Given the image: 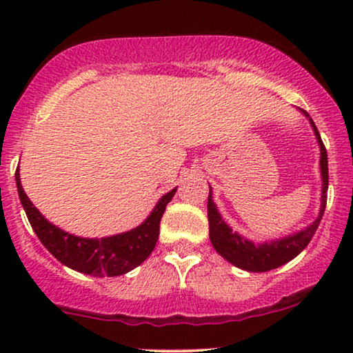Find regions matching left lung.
I'll return each mask as SVG.
<instances>
[{
    "mask_svg": "<svg viewBox=\"0 0 353 353\" xmlns=\"http://www.w3.org/2000/svg\"><path fill=\"white\" fill-rule=\"evenodd\" d=\"M307 114V111H303ZM312 128H314L315 136H317L320 144V171H322V205H320V214L317 221L302 232L294 234V236L281 239V241H274L270 244L255 245L247 239L241 237L237 232H232V229L222 221L221 214L217 212L216 205L212 202V196L209 190V201H208V217H209V237L212 242L214 249L217 250L225 261L234 264L239 269L249 270V272H267V270L277 269L305 249L310 239L314 237L315 230H317L320 219L323 216L327 204V189H329V163H327V149L323 145L320 134L315 128L314 121L310 119Z\"/></svg>",
    "mask_w": 353,
    "mask_h": 353,
    "instance_id": "left-lung-1",
    "label": "left lung"
}]
</instances>
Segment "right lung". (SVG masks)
Instances as JSON below:
<instances>
[{
    "mask_svg": "<svg viewBox=\"0 0 353 353\" xmlns=\"http://www.w3.org/2000/svg\"><path fill=\"white\" fill-rule=\"evenodd\" d=\"M16 185H18L19 201H21L28 221L43 245L61 264L78 272L94 275V277L123 275L143 264L156 247L161 217H163L165 205L176 194V189H172L171 192L163 196L151 216L145 219L139 228L112 237L83 239L64 232L41 216V212L34 208L33 202L28 199L26 192L23 190L18 171H16Z\"/></svg>",
    "mask_w": 353,
    "mask_h": 353,
    "instance_id": "add662e5",
    "label": "right lung"
}]
</instances>
